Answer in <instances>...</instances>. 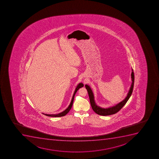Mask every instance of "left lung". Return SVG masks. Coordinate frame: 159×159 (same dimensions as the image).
I'll return each instance as SVG.
<instances>
[{"mask_svg":"<svg viewBox=\"0 0 159 159\" xmlns=\"http://www.w3.org/2000/svg\"><path fill=\"white\" fill-rule=\"evenodd\" d=\"M131 78H132V84H131L130 89L129 90V93L127 94V96L121 102H119V104H116V105L111 107H109L108 108H102L96 105V103L95 102L94 96V94H93V92L92 91L91 89L88 85L86 84L85 85V88L87 89L88 92L89 96L90 98V104H91L93 111L98 115L104 116L113 115V114L118 112V111H119L121 109V108L125 105L133 92L134 84V74L133 69H132V74H131Z\"/></svg>","mask_w":159,"mask_h":159,"instance_id":"left-lung-1","label":"left lung"}]
</instances>
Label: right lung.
I'll return each instance as SVG.
<instances>
[{"mask_svg": "<svg viewBox=\"0 0 159 159\" xmlns=\"http://www.w3.org/2000/svg\"><path fill=\"white\" fill-rule=\"evenodd\" d=\"M84 84H82V83H80V84H78V85H77V87H76V88H75V91L74 92V95H73V96H72V99H71V101L70 104L69 106L66 109V110H65L64 111L61 112V113L56 114V115H48V114H44V115H46L47 116H52V117H60V116H65V115H66L67 113H68V112L70 111L71 108V107H72V104H73V102H74V97H75V93H76L77 91H78L79 89L84 87Z\"/></svg>", "mask_w": 159, "mask_h": 159, "instance_id": "1", "label": "right lung"}]
</instances>
